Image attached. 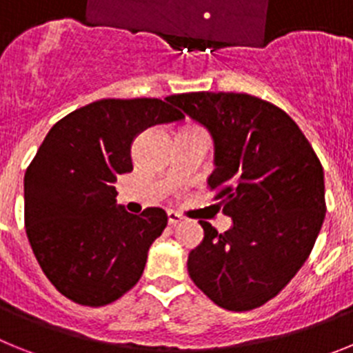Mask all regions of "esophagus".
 I'll return each mask as SVG.
<instances>
[{
  "label": "esophagus",
  "instance_id": "1",
  "mask_svg": "<svg viewBox=\"0 0 353 353\" xmlns=\"http://www.w3.org/2000/svg\"><path fill=\"white\" fill-rule=\"evenodd\" d=\"M168 223H170L171 226H176L179 223H182V215L176 214L174 210H170L168 212Z\"/></svg>",
  "mask_w": 353,
  "mask_h": 353
}]
</instances>
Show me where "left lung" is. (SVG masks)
<instances>
[{
    "label": "left lung",
    "mask_w": 353,
    "mask_h": 353,
    "mask_svg": "<svg viewBox=\"0 0 353 353\" xmlns=\"http://www.w3.org/2000/svg\"><path fill=\"white\" fill-rule=\"evenodd\" d=\"M214 138V199L233 226L199 221L203 242L187 270L228 311L260 307L281 292L311 254L325 219L323 168L313 146L277 105L248 93L171 95Z\"/></svg>",
    "instance_id": "left-lung-1"
}]
</instances>
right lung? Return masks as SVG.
<instances>
[{
    "instance_id": "1",
    "label": "right lung",
    "mask_w": 353,
    "mask_h": 353,
    "mask_svg": "<svg viewBox=\"0 0 353 353\" xmlns=\"http://www.w3.org/2000/svg\"><path fill=\"white\" fill-rule=\"evenodd\" d=\"M183 120L161 99H102L49 130L24 174V224L43 274L70 301L101 307L139 281L148 249L168 224L150 207H117L118 174L132 171L139 132Z\"/></svg>"
}]
</instances>
